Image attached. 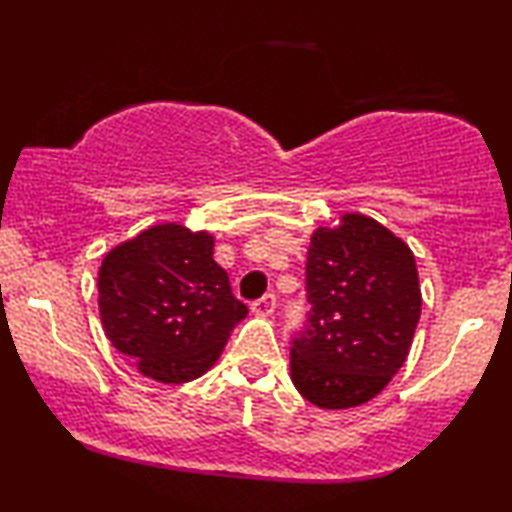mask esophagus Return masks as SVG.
<instances>
[{"instance_id": "34e87169", "label": "esophagus", "mask_w": 512, "mask_h": 512, "mask_svg": "<svg viewBox=\"0 0 512 512\" xmlns=\"http://www.w3.org/2000/svg\"><path fill=\"white\" fill-rule=\"evenodd\" d=\"M275 305H277L275 293H265L263 298H258L251 303V312H254L256 317H270V314L275 312Z\"/></svg>"}]
</instances>
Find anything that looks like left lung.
<instances>
[{
	"instance_id": "obj_1",
	"label": "left lung",
	"mask_w": 512,
	"mask_h": 512,
	"mask_svg": "<svg viewBox=\"0 0 512 512\" xmlns=\"http://www.w3.org/2000/svg\"><path fill=\"white\" fill-rule=\"evenodd\" d=\"M307 324L291 342V380L324 410L368 403L408 359L422 314L415 256L363 214L314 230L305 265Z\"/></svg>"
}]
</instances>
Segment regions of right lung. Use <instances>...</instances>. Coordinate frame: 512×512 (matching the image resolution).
<instances>
[{
	"label": "right lung",
	"instance_id": "obj_1",
	"mask_svg": "<svg viewBox=\"0 0 512 512\" xmlns=\"http://www.w3.org/2000/svg\"><path fill=\"white\" fill-rule=\"evenodd\" d=\"M214 237L160 223L104 256L97 277L100 319L118 352L163 384L205 375L247 305L214 261Z\"/></svg>",
	"mask_w": 512,
	"mask_h": 512
}]
</instances>
